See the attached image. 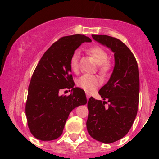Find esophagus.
<instances>
[{
	"instance_id": "34e87169",
	"label": "esophagus",
	"mask_w": 159,
	"mask_h": 159,
	"mask_svg": "<svg viewBox=\"0 0 159 159\" xmlns=\"http://www.w3.org/2000/svg\"><path fill=\"white\" fill-rule=\"evenodd\" d=\"M86 95H87V99H88H88L90 98V95H89V94H88V93H87Z\"/></svg>"
}]
</instances>
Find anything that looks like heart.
<instances>
[{
  "instance_id": "obj_1",
  "label": "heart",
  "mask_w": 159,
  "mask_h": 159,
  "mask_svg": "<svg viewBox=\"0 0 159 159\" xmlns=\"http://www.w3.org/2000/svg\"><path fill=\"white\" fill-rule=\"evenodd\" d=\"M88 52L94 58L95 62L100 64L99 70L102 73L105 74L110 70L111 64L108 62V54L104 48L99 46H92L88 49ZM79 60H80V52L75 51L73 53L70 60V67L74 72L79 70ZM101 79L98 76L92 75H84L78 79L77 85L87 92H92L101 84Z\"/></svg>"
}]
</instances>
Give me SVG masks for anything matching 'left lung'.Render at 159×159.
<instances>
[{"mask_svg": "<svg viewBox=\"0 0 159 159\" xmlns=\"http://www.w3.org/2000/svg\"><path fill=\"white\" fill-rule=\"evenodd\" d=\"M92 38L113 52L115 67L99 92L103 101L93 97L88 99L87 129L97 141L111 143L124 137L135 119L139 98V67L133 53L120 40L106 35H92Z\"/></svg>", "mask_w": 159, "mask_h": 159, "instance_id": "obj_1", "label": "left lung"}]
</instances>
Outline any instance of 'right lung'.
I'll return each mask as SVG.
<instances>
[{
    "label": "right lung",
    "instance_id": "right-lung-1",
    "mask_svg": "<svg viewBox=\"0 0 159 159\" xmlns=\"http://www.w3.org/2000/svg\"><path fill=\"white\" fill-rule=\"evenodd\" d=\"M91 41L81 34L61 37L44 52L35 68L29 86L25 114L29 130L37 139H58L70 112L87 103L84 90L74 88L70 60L81 43ZM64 89H71L72 93L60 96Z\"/></svg>",
    "mask_w": 159,
    "mask_h": 159
}]
</instances>
